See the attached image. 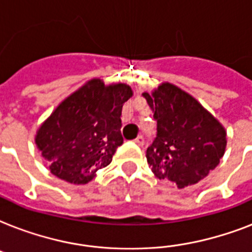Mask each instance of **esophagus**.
I'll list each match as a JSON object with an SVG mask.
<instances>
[{"mask_svg": "<svg viewBox=\"0 0 252 252\" xmlns=\"http://www.w3.org/2000/svg\"><path fill=\"white\" fill-rule=\"evenodd\" d=\"M134 142H136L138 146H142L144 145V142H145V140H144V137H142V136H138V137L134 140Z\"/></svg>", "mask_w": 252, "mask_h": 252, "instance_id": "obj_1", "label": "esophagus"}]
</instances>
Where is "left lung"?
<instances>
[{"mask_svg": "<svg viewBox=\"0 0 252 252\" xmlns=\"http://www.w3.org/2000/svg\"><path fill=\"white\" fill-rule=\"evenodd\" d=\"M142 96L157 120V137L146 150L156 178L179 188L204 179L225 154V126L197 99L170 82Z\"/></svg>", "mask_w": 252, "mask_h": 252, "instance_id": "left-lung-1", "label": "left lung"}]
</instances>
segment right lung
Here are the masks:
<instances>
[{"instance_id":"right-lung-1","label":"right lung","mask_w":252,"mask_h":252,"mask_svg":"<svg viewBox=\"0 0 252 252\" xmlns=\"http://www.w3.org/2000/svg\"><path fill=\"white\" fill-rule=\"evenodd\" d=\"M133 95L129 85L87 81L66 96L41 123L35 144L53 175L86 184L110 165L123 144V104Z\"/></svg>"}]
</instances>
